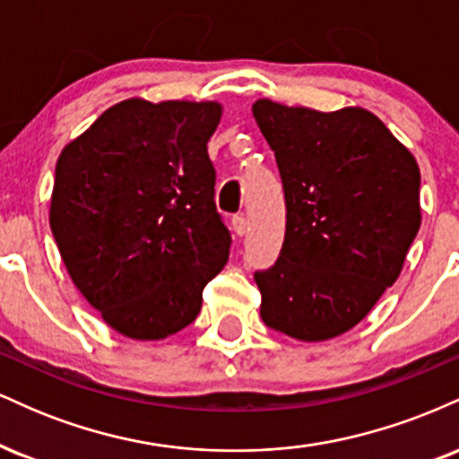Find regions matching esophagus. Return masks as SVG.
<instances>
[{
	"instance_id": "34e87169",
	"label": "esophagus",
	"mask_w": 459,
	"mask_h": 459,
	"mask_svg": "<svg viewBox=\"0 0 459 459\" xmlns=\"http://www.w3.org/2000/svg\"><path fill=\"white\" fill-rule=\"evenodd\" d=\"M233 230L237 233V237H244L246 235V230H247V222H246V218L244 215H235L233 218Z\"/></svg>"
}]
</instances>
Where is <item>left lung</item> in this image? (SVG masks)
Listing matches in <instances>:
<instances>
[{"instance_id":"8db88e82","label":"left lung","mask_w":459,"mask_h":459,"mask_svg":"<svg viewBox=\"0 0 459 459\" xmlns=\"http://www.w3.org/2000/svg\"><path fill=\"white\" fill-rule=\"evenodd\" d=\"M276 155L287 230L276 265L256 272L265 325L317 343L367 317L403 270L420 229V170L365 108L334 112L259 99Z\"/></svg>"}]
</instances>
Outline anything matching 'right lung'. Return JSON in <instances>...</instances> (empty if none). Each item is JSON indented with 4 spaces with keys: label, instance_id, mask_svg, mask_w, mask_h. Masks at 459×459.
<instances>
[{
    "label": "right lung",
    "instance_id": "1",
    "mask_svg": "<svg viewBox=\"0 0 459 459\" xmlns=\"http://www.w3.org/2000/svg\"><path fill=\"white\" fill-rule=\"evenodd\" d=\"M220 118L218 101L125 99L57 157L51 233L79 293L118 334H177L229 261L207 152Z\"/></svg>",
    "mask_w": 459,
    "mask_h": 459
}]
</instances>
